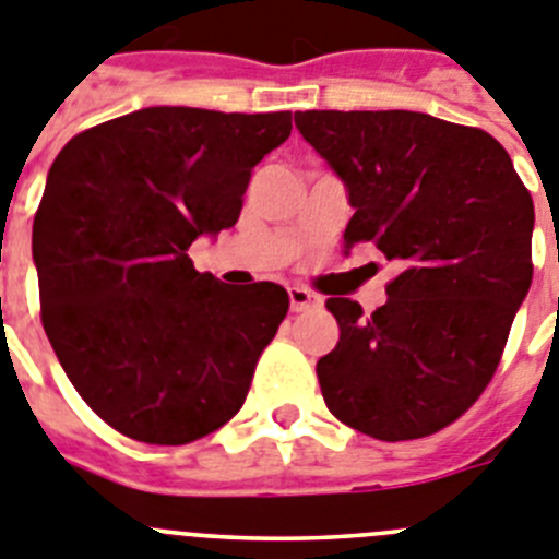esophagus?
Masks as SVG:
<instances>
[{
	"instance_id": "obj_1",
	"label": "esophagus",
	"mask_w": 559,
	"mask_h": 559,
	"mask_svg": "<svg viewBox=\"0 0 559 559\" xmlns=\"http://www.w3.org/2000/svg\"><path fill=\"white\" fill-rule=\"evenodd\" d=\"M289 306L292 311H306V309H317V306H323V298L314 295L306 286H289Z\"/></svg>"
}]
</instances>
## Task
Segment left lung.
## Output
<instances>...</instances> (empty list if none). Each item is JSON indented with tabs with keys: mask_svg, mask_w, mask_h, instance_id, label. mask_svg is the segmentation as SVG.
I'll return each mask as SVG.
<instances>
[{
	"mask_svg": "<svg viewBox=\"0 0 559 559\" xmlns=\"http://www.w3.org/2000/svg\"><path fill=\"white\" fill-rule=\"evenodd\" d=\"M345 183V255L376 245L399 275L365 314L329 298L340 342L317 361L325 406L376 440L435 435L490 384L532 284L535 205L490 133L415 110H298Z\"/></svg>",
	"mask_w": 559,
	"mask_h": 559,
	"instance_id": "left-lung-1",
	"label": "left lung"
}]
</instances>
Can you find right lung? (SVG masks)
I'll list each match as a JSON object with an SVG mask.
<instances>
[{
	"label": "right lung",
	"mask_w": 559,
	"mask_h": 559,
	"mask_svg": "<svg viewBox=\"0 0 559 559\" xmlns=\"http://www.w3.org/2000/svg\"><path fill=\"white\" fill-rule=\"evenodd\" d=\"M292 114L153 105L74 135L33 223L41 320L105 424L183 445L228 424L289 309L284 286L198 273L189 245L239 219Z\"/></svg>",
	"instance_id": "right-lung-1"
}]
</instances>
